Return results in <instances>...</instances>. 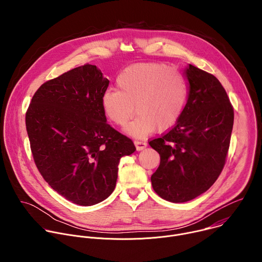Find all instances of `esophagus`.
Listing matches in <instances>:
<instances>
[{
    "label": "esophagus",
    "mask_w": 262,
    "mask_h": 262,
    "mask_svg": "<svg viewBox=\"0 0 262 262\" xmlns=\"http://www.w3.org/2000/svg\"><path fill=\"white\" fill-rule=\"evenodd\" d=\"M135 145H136V148H137L138 151L143 150V149L146 148V146H147V144L145 142H142V141H135Z\"/></svg>",
    "instance_id": "obj_1"
}]
</instances>
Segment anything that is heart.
<instances>
[{
  "instance_id": "b5f03b06",
  "label": "heart",
  "mask_w": 262,
  "mask_h": 262,
  "mask_svg": "<svg viewBox=\"0 0 262 262\" xmlns=\"http://www.w3.org/2000/svg\"><path fill=\"white\" fill-rule=\"evenodd\" d=\"M117 88L101 96L104 115L124 126L136 113L138 117L126 132L138 138L171 129L179 120L188 98V85L182 74L162 63H138L123 69Z\"/></svg>"
}]
</instances>
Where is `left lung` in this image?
<instances>
[{"instance_id":"8db88e82","label":"left lung","mask_w":262,"mask_h":262,"mask_svg":"<svg viewBox=\"0 0 262 262\" xmlns=\"http://www.w3.org/2000/svg\"><path fill=\"white\" fill-rule=\"evenodd\" d=\"M190 92L177 123L162 137L148 141L161 157L151 176L155 192L181 203L206 192L226 163L234 111L219 80L198 67L185 70Z\"/></svg>"}]
</instances>
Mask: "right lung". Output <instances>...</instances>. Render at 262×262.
Instances as JSON below:
<instances>
[{
  "mask_svg": "<svg viewBox=\"0 0 262 262\" xmlns=\"http://www.w3.org/2000/svg\"><path fill=\"white\" fill-rule=\"evenodd\" d=\"M108 83L95 65L73 68L42 84L26 113L37 169L53 190L82 206L112 194L120 159L136 150L106 123L101 96Z\"/></svg>",
  "mask_w": 262,
  "mask_h": 262,
  "instance_id": "1",
  "label": "right lung"
}]
</instances>
